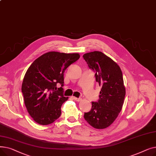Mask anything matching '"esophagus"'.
I'll use <instances>...</instances> for the list:
<instances>
[{"label": "esophagus", "mask_w": 156, "mask_h": 156, "mask_svg": "<svg viewBox=\"0 0 156 156\" xmlns=\"http://www.w3.org/2000/svg\"><path fill=\"white\" fill-rule=\"evenodd\" d=\"M73 98L74 100L76 101H78V102L81 101V98H77V97H73Z\"/></svg>", "instance_id": "34e87169"}]
</instances>
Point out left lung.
<instances>
[{"mask_svg": "<svg viewBox=\"0 0 156 156\" xmlns=\"http://www.w3.org/2000/svg\"><path fill=\"white\" fill-rule=\"evenodd\" d=\"M83 57L102 87L99 101L92 102V109L85 112L84 118L94 128L104 129L115 121L124 103L126 90L122 71L116 62L101 52H88Z\"/></svg>", "mask_w": 156, "mask_h": 156, "instance_id": "obj_1", "label": "left lung"}]
</instances>
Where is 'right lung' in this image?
I'll list each match as a JSON object with an SVG mask.
<instances>
[{
  "mask_svg": "<svg viewBox=\"0 0 156 156\" xmlns=\"http://www.w3.org/2000/svg\"><path fill=\"white\" fill-rule=\"evenodd\" d=\"M77 53L48 52L34 61L24 76L21 90L24 104L38 124L47 125L58 119L64 97V73L80 58Z\"/></svg>",
  "mask_w": 156,
  "mask_h": 156,
  "instance_id": "1",
  "label": "right lung"
}]
</instances>
